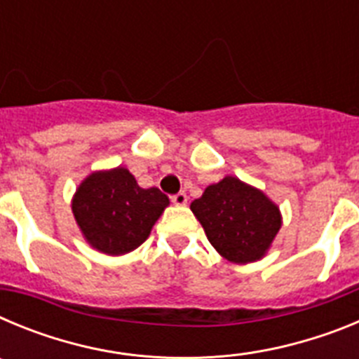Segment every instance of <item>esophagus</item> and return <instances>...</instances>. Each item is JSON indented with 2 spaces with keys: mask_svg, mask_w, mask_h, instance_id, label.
Here are the masks:
<instances>
[{
  "mask_svg": "<svg viewBox=\"0 0 359 359\" xmlns=\"http://www.w3.org/2000/svg\"><path fill=\"white\" fill-rule=\"evenodd\" d=\"M170 201H172L176 207H185L187 201H189V198H187L185 192H177V194H174L172 198H170Z\"/></svg>",
  "mask_w": 359,
  "mask_h": 359,
  "instance_id": "1",
  "label": "esophagus"
}]
</instances>
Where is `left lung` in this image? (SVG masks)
<instances>
[{
    "mask_svg": "<svg viewBox=\"0 0 359 359\" xmlns=\"http://www.w3.org/2000/svg\"><path fill=\"white\" fill-rule=\"evenodd\" d=\"M215 252L233 264L261 261L282 226L277 203L257 187L224 176L190 203Z\"/></svg>",
    "mask_w": 359,
    "mask_h": 359,
    "instance_id": "8db88e82",
    "label": "left lung"
}]
</instances>
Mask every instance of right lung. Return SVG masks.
<instances>
[{
  "label": "right lung",
  "mask_w": 359,
  "mask_h": 359,
  "mask_svg": "<svg viewBox=\"0 0 359 359\" xmlns=\"http://www.w3.org/2000/svg\"><path fill=\"white\" fill-rule=\"evenodd\" d=\"M169 203L160 189H142L126 167H115L82 180L72 212L86 243L115 257L138 248Z\"/></svg>",
  "instance_id": "add662e5"
}]
</instances>
